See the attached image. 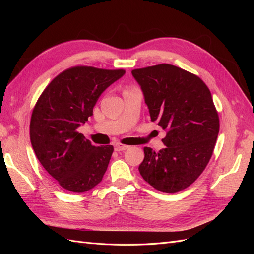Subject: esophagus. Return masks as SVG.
<instances>
[{
	"mask_svg": "<svg viewBox=\"0 0 254 254\" xmlns=\"http://www.w3.org/2000/svg\"><path fill=\"white\" fill-rule=\"evenodd\" d=\"M129 148L128 145H123L121 143H117L114 145V149L115 151H123V150H126Z\"/></svg>",
	"mask_w": 254,
	"mask_h": 254,
	"instance_id": "esophagus-1",
	"label": "esophagus"
}]
</instances>
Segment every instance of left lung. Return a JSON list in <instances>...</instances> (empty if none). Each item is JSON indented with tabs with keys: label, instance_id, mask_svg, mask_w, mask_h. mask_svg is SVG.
<instances>
[{
	"label": "left lung",
	"instance_id": "1",
	"mask_svg": "<svg viewBox=\"0 0 254 254\" xmlns=\"http://www.w3.org/2000/svg\"><path fill=\"white\" fill-rule=\"evenodd\" d=\"M151 122L166 131L165 147L144 148L139 166L143 179L156 190L174 194L190 187L209 163L219 132L211 92L198 77L162 64L133 70Z\"/></svg>",
	"mask_w": 254,
	"mask_h": 254
}]
</instances>
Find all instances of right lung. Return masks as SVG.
Segmentation results:
<instances>
[{"mask_svg": "<svg viewBox=\"0 0 254 254\" xmlns=\"http://www.w3.org/2000/svg\"><path fill=\"white\" fill-rule=\"evenodd\" d=\"M124 74L74 66L56 76L38 99L30 119V142L45 171L64 189L83 193L102 181L113 146H94L77 129L93 115L103 92Z\"/></svg>", "mask_w": 254, "mask_h": 254, "instance_id": "obj_1", "label": "right lung"}]
</instances>
